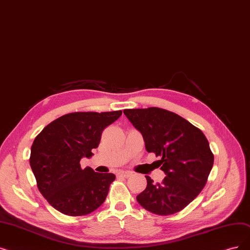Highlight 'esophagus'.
<instances>
[{"mask_svg": "<svg viewBox=\"0 0 250 250\" xmlns=\"http://www.w3.org/2000/svg\"><path fill=\"white\" fill-rule=\"evenodd\" d=\"M118 176H122V177H125V178H128L132 176V172L128 171V170H119L118 171Z\"/></svg>", "mask_w": 250, "mask_h": 250, "instance_id": "1", "label": "esophagus"}]
</instances>
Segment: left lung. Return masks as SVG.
Segmentation results:
<instances>
[{"label": "left lung", "mask_w": 250, "mask_h": 250, "mask_svg": "<svg viewBox=\"0 0 250 250\" xmlns=\"http://www.w3.org/2000/svg\"><path fill=\"white\" fill-rule=\"evenodd\" d=\"M124 113L142 134L146 150L161 157L158 167L167 176L156 184L146 176L147 187L137 201L155 214L182 210L198 196L212 168L208 139L185 118L161 108L125 109Z\"/></svg>", "instance_id": "obj_1"}]
</instances>
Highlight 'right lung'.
Listing matches in <instances>:
<instances>
[{
	"label": "right lung",
	"instance_id": "obj_1",
	"mask_svg": "<svg viewBox=\"0 0 250 250\" xmlns=\"http://www.w3.org/2000/svg\"><path fill=\"white\" fill-rule=\"evenodd\" d=\"M123 114L73 112L49 124L36 137L29 164L38 188L58 211L71 216L93 212L106 199L113 173L82 168L81 159L91 158L100 143L103 129Z\"/></svg>",
	"mask_w": 250,
	"mask_h": 250
}]
</instances>
